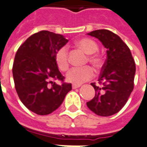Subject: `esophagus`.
I'll return each mask as SVG.
<instances>
[{
  "instance_id": "esophagus-1",
  "label": "esophagus",
  "mask_w": 147,
  "mask_h": 147,
  "mask_svg": "<svg viewBox=\"0 0 147 147\" xmlns=\"http://www.w3.org/2000/svg\"><path fill=\"white\" fill-rule=\"evenodd\" d=\"M81 86V85H77V84H72V89H77Z\"/></svg>"
}]
</instances>
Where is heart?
Segmentation results:
<instances>
[{
    "mask_svg": "<svg viewBox=\"0 0 147 147\" xmlns=\"http://www.w3.org/2000/svg\"><path fill=\"white\" fill-rule=\"evenodd\" d=\"M76 45L86 54H89L86 61L91 63L96 69L102 67L103 60L96 52L98 51L99 46L96 41L90 38H82L77 40ZM54 61L57 68L62 71H66L69 68V57L68 49L65 46L60 47L54 54ZM94 76V70L90 66L76 67L71 68L67 74L66 79L68 82L80 85L89 81Z\"/></svg>",
    "mask_w": 147,
    "mask_h": 147,
    "instance_id": "b5f03b06",
    "label": "heart"
}]
</instances>
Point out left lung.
Returning a JSON list of instances; mask_svg holds the SVG:
<instances>
[{
  "label": "left lung",
  "instance_id": "1",
  "mask_svg": "<svg viewBox=\"0 0 147 147\" xmlns=\"http://www.w3.org/2000/svg\"><path fill=\"white\" fill-rule=\"evenodd\" d=\"M88 35L102 42L107 48V59L97 84L91 83L96 93L86 105L96 115L107 117L125 106L134 89L136 64L129 47L117 34L107 29H97Z\"/></svg>",
  "mask_w": 147,
  "mask_h": 147
}]
</instances>
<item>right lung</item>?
<instances>
[{
    "instance_id": "add662e5",
    "label": "right lung",
    "mask_w": 147,
    "mask_h": 147,
    "mask_svg": "<svg viewBox=\"0 0 147 147\" xmlns=\"http://www.w3.org/2000/svg\"><path fill=\"white\" fill-rule=\"evenodd\" d=\"M68 42L62 35L42 30L30 36L16 52L12 67L16 92L22 104L36 115L57 110L71 90L54 61L55 52Z\"/></svg>"
}]
</instances>
